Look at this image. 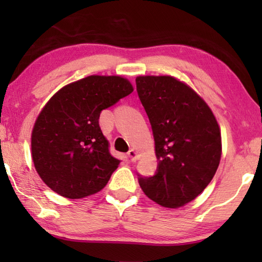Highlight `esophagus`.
Segmentation results:
<instances>
[{
    "instance_id": "esophagus-1",
    "label": "esophagus",
    "mask_w": 262,
    "mask_h": 262,
    "mask_svg": "<svg viewBox=\"0 0 262 262\" xmlns=\"http://www.w3.org/2000/svg\"><path fill=\"white\" fill-rule=\"evenodd\" d=\"M127 155H128V157H130V160L132 161V162H135V161L138 159V152L136 151V150H134V149H131L130 151L127 152Z\"/></svg>"
}]
</instances>
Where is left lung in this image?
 <instances>
[{"instance_id": "left-lung-1", "label": "left lung", "mask_w": 262, "mask_h": 262, "mask_svg": "<svg viewBox=\"0 0 262 262\" xmlns=\"http://www.w3.org/2000/svg\"><path fill=\"white\" fill-rule=\"evenodd\" d=\"M138 96L151 124L157 171L138 178L145 195L159 205L178 209L194 200L220 166L221 128L209 105L178 78L136 77Z\"/></svg>"}]
</instances>
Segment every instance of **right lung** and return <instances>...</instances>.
I'll list each match as a JSON object with an SVG mask.
<instances>
[{"label": "right lung", "mask_w": 262, "mask_h": 262, "mask_svg": "<svg viewBox=\"0 0 262 262\" xmlns=\"http://www.w3.org/2000/svg\"><path fill=\"white\" fill-rule=\"evenodd\" d=\"M134 92L121 76L91 75L64 85L45 103L31 136L32 160L53 192L81 199L105 187L120 161L99 125L102 110Z\"/></svg>", "instance_id": "obj_1"}]
</instances>
